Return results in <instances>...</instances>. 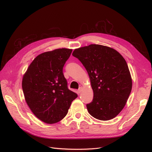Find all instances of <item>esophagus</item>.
<instances>
[{
	"label": "esophagus",
	"instance_id": "obj_1",
	"mask_svg": "<svg viewBox=\"0 0 152 152\" xmlns=\"http://www.w3.org/2000/svg\"><path fill=\"white\" fill-rule=\"evenodd\" d=\"M82 87H80V88H79V89H78V91H77V92H78V93H79V94H80V93H81V92H82Z\"/></svg>",
	"mask_w": 152,
	"mask_h": 152
}]
</instances>
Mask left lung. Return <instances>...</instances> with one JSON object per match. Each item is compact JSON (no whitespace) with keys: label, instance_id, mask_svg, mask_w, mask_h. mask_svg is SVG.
Wrapping results in <instances>:
<instances>
[{"label":"left lung","instance_id":"8db88e82","mask_svg":"<svg viewBox=\"0 0 152 152\" xmlns=\"http://www.w3.org/2000/svg\"><path fill=\"white\" fill-rule=\"evenodd\" d=\"M86 68L94 97L86 105L91 115L101 121L115 117L125 107L132 89V78L127 64L115 49L90 44L72 53Z\"/></svg>","mask_w":152,"mask_h":152}]
</instances>
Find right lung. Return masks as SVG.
<instances>
[{"label":"right lung","mask_w":152,"mask_h":152,"mask_svg":"<svg viewBox=\"0 0 152 152\" xmlns=\"http://www.w3.org/2000/svg\"><path fill=\"white\" fill-rule=\"evenodd\" d=\"M72 49L61 48L38 55L23 77L24 97L31 112L46 124L65 117L77 94L69 90L63 67Z\"/></svg>","instance_id":"1"}]
</instances>
